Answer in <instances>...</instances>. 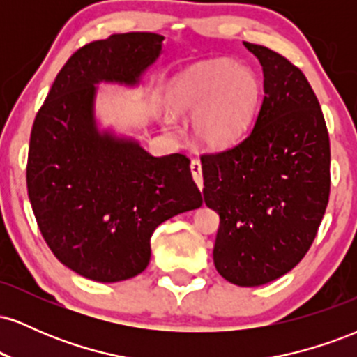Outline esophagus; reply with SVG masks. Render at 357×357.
I'll return each instance as SVG.
<instances>
[{
	"mask_svg": "<svg viewBox=\"0 0 357 357\" xmlns=\"http://www.w3.org/2000/svg\"><path fill=\"white\" fill-rule=\"evenodd\" d=\"M191 174H192V179H195V183L198 184L199 190H203V176H202V162L198 161V159H192L191 161Z\"/></svg>",
	"mask_w": 357,
	"mask_h": 357,
	"instance_id": "obj_1",
	"label": "esophagus"
}]
</instances>
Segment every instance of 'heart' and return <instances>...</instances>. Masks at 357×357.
<instances>
[{
	"instance_id": "heart-1",
	"label": "heart",
	"mask_w": 357,
	"mask_h": 357,
	"mask_svg": "<svg viewBox=\"0 0 357 357\" xmlns=\"http://www.w3.org/2000/svg\"><path fill=\"white\" fill-rule=\"evenodd\" d=\"M260 82L252 68L230 60L196 63L171 80L166 104L173 114H191L192 132L204 146L223 147L250 124Z\"/></svg>"
}]
</instances>
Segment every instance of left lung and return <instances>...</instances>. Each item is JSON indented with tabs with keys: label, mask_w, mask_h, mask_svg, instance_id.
Returning a JSON list of instances; mask_svg holds the SVG:
<instances>
[{
	"label": "left lung",
	"mask_w": 357,
	"mask_h": 357,
	"mask_svg": "<svg viewBox=\"0 0 357 357\" xmlns=\"http://www.w3.org/2000/svg\"><path fill=\"white\" fill-rule=\"evenodd\" d=\"M264 68V100L238 144L202 155L203 196L220 215L213 260L240 287L290 272L317 235L331 191V146L321 105L285 56L243 42Z\"/></svg>",
	"instance_id": "obj_1"
}]
</instances>
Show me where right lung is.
I'll return each mask as SVG.
<instances>
[{"label": "right lung", "instance_id": "obj_1", "mask_svg": "<svg viewBox=\"0 0 357 357\" xmlns=\"http://www.w3.org/2000/svg\"><path fill=\"white\" fill-rule=\"evenodd\" d=\"M162 40L136 31L79 48L31 127L26 186L36 223L53 255L90 280L136 277L149 264L155 228L203 203L186 155L154 158L97 127L96 85H137Z\"/></svg>", "mask_w": 357, "mask_h": 357}]
</instances>
